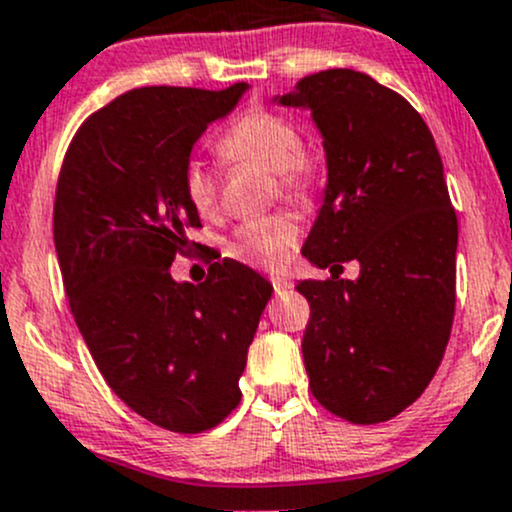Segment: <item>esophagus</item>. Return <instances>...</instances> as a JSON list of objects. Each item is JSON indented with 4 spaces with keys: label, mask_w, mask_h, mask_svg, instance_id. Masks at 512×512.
<instances>
[{
    "label": "esophagus",
    "mask_w": 512,
    "mask_h": 512,
    "mask_svg": "<svg viewBox=\"0 0 512 512\" xmlns=\"http://www.w3.org/2000/svg\"><path fill=\"white\" fill-rule=\"evenodd\" d=\"M272 287H275L277 294H282V292H287L289 287H292V282H287L285 277H272Z\"/></svg>",
    "instance_id": "34e87169"
}]
</instances>
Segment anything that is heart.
<instances>
[{
    "label": "heart",
    "mask_w": 512,
    "mask_h": 512,
    "mask_svg": "<svg viewBox=\"0 0 512 512\" xmlns=\"http://www.w3.org/2000/svg\"><path fill=\"white\" fill-rule=\"evenodd\" d=\"M220 158L235 165H257L275 175L282 198L309 203L317 190V163L302 151L299 128L280 113L252 111L232 123L218 141ZM180 185L190 208L200 218L218 210V175L203 160H188L180 173ZM299 227L292 215L277 213L245 220L227 240V255L245 265L277 270L287 262Z\"/></svg>",
    "instance_id": "obj_1"
}]
</instances>
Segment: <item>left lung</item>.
Masks as SVG:
<instances>
[{
	"label": "left lung",
	"instance_id": "1",
	"mask_svg": "<svg viewBox=\"0 0 512 512\" xmlns=\"http://www.w3.org/2000/svg\"><path fill=\"white\" fill-rule=\"evenodd\" d=\"M275 103L312 111L327 188L302 255L332 280H304L302 354L314 399L352 423L411 406L441 364L456 312L458 220L418 111L371 76H304ZM356 281H339L344 261Z\"/></svg>",
	"mask_w": 512,
	"mask_h": 512
}]
</instances>
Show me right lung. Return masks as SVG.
Here are the masks:
<instances>
[{
  "label": "right lung",
  "mask_w": 512,
  "mask_h": 512,
  "mask_svg": "<svg viewBox=\"0 0 512 512\" xmlns=\"http://www.w3.org/2000/svg\"><path fill=\"white\" fill-rule=\"evenodd\" d=\"M247 89L143 86L113 98L76 131L56 185L54 245L76 327L113 394L175 433L208 431L240 404L272 297L265 277L227 257L200 285L170 275L200 227L180 173Z\"/></svg>",
  "instance_id": "right-lung-1"
}]
</instances>
